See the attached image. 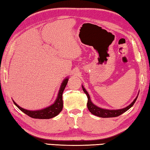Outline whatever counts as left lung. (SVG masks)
<instances>
[{"mask_svg": "<svg viewBox=\"0 0 150 150\" xmlns=\"http://www.w3.org/2000/svg\"><path fill=\"white\" fill-rule=\"evenodd\" d=\"M82 88L83 90L84 91V93L87 95V98H88V101H87V108L88 109L91 113L93 115L97 116L98 117H101V118H112V117H116V116H118L121 115L122 114H123L124 112H125L126 111H127L128 109H130L132 106L134 105V104L135 103L136 100L138 98V96H136V98L134 100V101L130 105L126 106V108H122V109H118V110H108V109H103L98 107L97 106H96L94 105V104L92 103L91 98H90V96L88 95V93L87 91H86L84 87L82 85Z\"/></svg>", "mask_w": 150, "mask_h": 150, "instance_id": "8db88e82", "label": "left lung"}]
</instances>
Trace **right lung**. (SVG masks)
Returning a JSON list of instances; mask_svg holds the SVG:
<instances>
[{
  "mask_svg": "<svg viewBox=\"0 0 150 150\" xmlns=\"http://www.w3.org/2000/svg\"><path fill=\"white\" fill-rule=\"evenodd\" d=\"M68 80L69 79L66 78L65 79L63 80V83L61 85L59 93H58L57 97L56 100L53 104L48 107L45 108L42 110H26V109L22 108L18 106L17 104L14 102V105H16L18 108L20 110L23 112L24 113L26 114L30 117H32L33 118H38V119H50L52 118L55 117V116L58 115L61 111L62 110L63 108V98H62V94L63 93L66 85L67 84Z\"/></svg>",
  "mask_w": 150,
  "mask_h": 150,
  "instance_id": "add662e5",
  "label": "right lung"
}]
</instances>
